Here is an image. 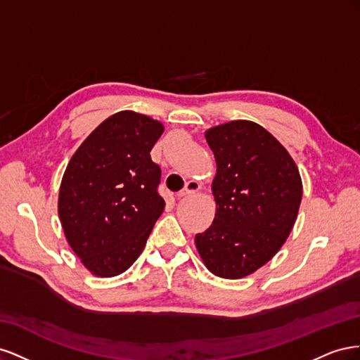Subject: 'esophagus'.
Wrapping results in <instances>:
<instances>
[{
    "mask_svg": "<svg viewBox=\"0 0 360 360\" xmlns=\"http://www.w3.org/2000/svg\"><path fill=\"white\" fill-rule=\"evenodd\" d=\"M201 189V184L197 180H191L186 183V186H184L180 192H179V198L183 197H188V195H192L195 192H198Z\"/></svg>",
    "mask_w": 360,
    "mask_h": 360,
    "instance_id": "34e87169",
    "label": "esophagus"
}]
</instances>
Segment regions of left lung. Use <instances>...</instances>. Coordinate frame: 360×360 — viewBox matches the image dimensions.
Wrapping results in <instances>:
<instances>
[{"mask_svg": "<svg viewBox=\"0 0 360 360\" xmlns=\"http://www.w3.org/2000/svg\"><path fill=\"white\" fill-rule=\"evenodd\" d=\"M216 160L213 224L195 236L213 275L240 279L274 258L297 219L302 179L285 147L248 120L205 130Z\"/></svg>", "mask_w": 360, "mask_h": 360, "instance_id": "8db88e82", "label": "left lung"}]
</instances>
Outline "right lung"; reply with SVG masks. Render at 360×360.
I'll return each mask as SVG.
<instances>
[{
	"label": "right lung",
	"instance_id": "add662e5",
	"mask_svg": "<svg viewBox=\"0 0 360 360\" xmlns=\"http://www.w3.org/2000/svg\"><path fill=\"white\" fill-rule=\"evenodd\" d=\"M162 134L158 120L120 111L68 163L58 216L73 252L94 276L112 278L132 266L163 212L160 168L150 158Z\"/></svg>",
	"mask_w": 360,
	"mask_h": 360
}]
</instances>
